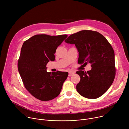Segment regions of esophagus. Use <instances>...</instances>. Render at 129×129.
<instances>
[{"label":"esophagus","instance_id":"esophagus-1","mask_svg":"<svg viewBox=\"0 0 129 129\" xmlns=\"http://www.w3.org/2000/svg\"><path fill=\"white\" fill-rule=\"evenodd\" d=\"M75 73V72L74 71H70L69 72V74H68V76L69 77H71L72 76V75H73Z\"/></svg>","mask_w":129,"mask_h":129}]
</instances>
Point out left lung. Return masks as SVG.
Masks as SVG:
<instances>
[{"label": "left lung", "instance_id": "1", "mask_svg": "<svg viewBox=\"0 0 129 129\" xmlns=\"http://www.w3.org/2000/svg\"><path fill=\"white\" fill-rule=\"evenodd\" d=\"M75 44L79 51L78 63L91 64L87 72L77 71L81 80L77 90L84 98L95 99L104 94L113 83L116 69L114 50L106 38L98 31L83 30L69 36L65 40Z\"/></svg>", "mask_w": 129, "mask_h": 129}]
</instances>
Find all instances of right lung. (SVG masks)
I'll list each match as a JSON object with an SVG mask.
<instances>
[{"label": "right lung", "mask_w": 129, "mask_h": 129, "mask_svg": "<svg viewBox=\"0 0 129 129\" xmlns=\"http://www.w3.org/2000/svg\"><path fill=\"white\" fill-rule=\"evenodd\" d=\"M67 35H36L24 42L18 69L25 88L35 98L48 101L57 97L68 73L57 71L48 72L46 64L55 59L57 47Z\"/></svg>", "instance_id": "add662e5"}]
</instances>
